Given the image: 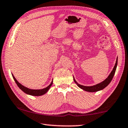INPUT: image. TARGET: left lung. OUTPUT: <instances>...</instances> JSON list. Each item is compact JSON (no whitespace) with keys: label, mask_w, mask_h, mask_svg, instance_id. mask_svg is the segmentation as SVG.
<instances>
[{"label":"left lung","mask_w":128,"mask_h":128,"mask_svg":"<svg viewBox=\"0 0 128 128\" xmlns=\"http://www.w3.org/2000/svg\"><path fill=\"white\" fill-rule=\"evenodd\" d=\"M117 65H118V58H117V59H116V61L115 63V66H114L112 71H111V72L110 73V74L107 77V78H106V79H105L104 82H100V83L96 84V85H95V86H82V85L78 84V82H76V80H75L74 78V80L75 82L77 84V86H79V88H80L82 89H83V90H86V92H97V91H99L100 90H102L103 89L106 88V87L108 86L110 83V82H111V80H112V78L114 77V74H115V73L116 69V68H117Z\"/></svg>","instance_id":"1"}]
</instances>
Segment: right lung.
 <instances>
[{
    "mask_svg": "<svg viewBox=\"0 0 128 128\" xmlns=\"http://www.w3.org/2000/svg\"><path fill=\"white\" fill-rule=\"evenodd\" d=\"M12 76H13V79H14V80L16 83L17 84V86H18L19 88L24 92L26 94H28L31 95V96H42V95L44 94H46L47 92L48 91L49 88H50V87L52 86V84H53V81H52L51 82L50 84L47 87H46V88H44L42 89H31L26 88V87L24 86H22V84H20V82H18L17 80L16 79V78H14V76L13 75V74H12Z\"/></svg>",
    "mask_w": 128,
    "mask_h": 128,
    "instance_id": "obj_1",
    "label": "right lung"
}]
</instances>
